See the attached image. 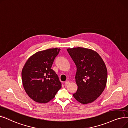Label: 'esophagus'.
<instances>
[{
	"label": "esophagus",
	"instance_id": "34e87169",
	"mask_svg": "<svg viewBox=\"0 0 128 128\" xmlns=\"http://www.w3.org/2000/svg\"><path fill=\"white\" fill-rule=\"evenodd\" d=\"M65 85H68V84H69V83H70V82L68 81V80H66V81H65Z\"/></svg>",
	"mask_w": 128,
	"mask_h": 128
}]
</instances>
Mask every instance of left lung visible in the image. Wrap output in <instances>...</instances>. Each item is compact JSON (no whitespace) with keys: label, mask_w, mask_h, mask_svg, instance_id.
<instances>
[{"label":"left lung","mask_w":128,"mask_h":128,"mask_svg":"<svg viewBox=\"0 0 128 128\" xmlns=\"http://www.w3.org/2000/svg\"><path fill=\"white\" fill-rule=\"evenodd\" d=\"M76 66L78 86L74 97L82 104L91 103L101 95L106 86L107 70L100 55L92 50L75 48L67 50Z\"/></svg>","instance_id":"obj_1"}]
</instances>
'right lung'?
<instances>
[{"instance_id": "add662e5", "label": "right lung", "mask_w": 128, "mask_h": 128, "mask_svg": "<svg viewBox=\"0 0 128 128\" xmlns=\"http://www.w3.org/2000/svg\"><path fill=\"white\" fill-rule=\"evenodd\" d=\"M60 51L54 48L36 52L28 60L22 70L24 90L36 102H48L62 87L58 75L51 69Z\"/></svg>"}]
</instances>
